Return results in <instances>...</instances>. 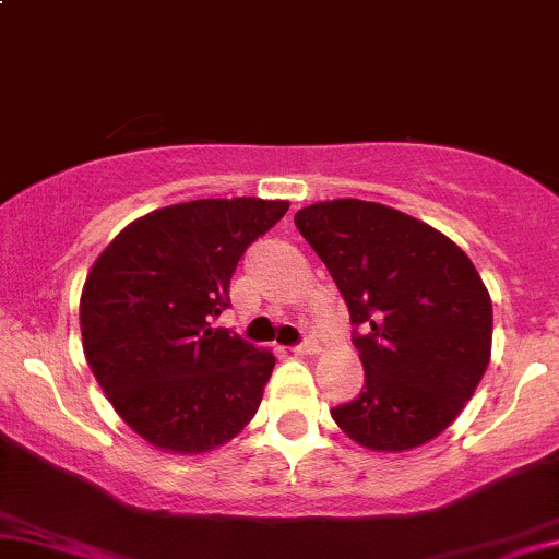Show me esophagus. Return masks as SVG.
I'll list each match as a JSON object with an SVG mask.
<instances>
[{
	"mask_svg": "<svg viewBox=\"0 0 559 559\" xmlns=\"http://www.w3.org/2000/svg\"><path fill=\"white\" fill-rule=\"evenodd\" d=\"M292 352L300 354V357H308V354H316V352H319V343H316L313 337H308V341H302L300 346H295V348H292Z\"/></svg>",
	"mask_w": 559,
	"mask_h": 559,
	"instance_id": "esophagus-1",
	"label": "esophagus"
}]
</instances>
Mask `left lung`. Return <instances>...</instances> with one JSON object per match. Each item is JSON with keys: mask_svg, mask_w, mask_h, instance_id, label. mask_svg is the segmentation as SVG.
I'll list each match as a JSON object with an SVG mask.
<instances>
[{"mask_svg": "<svg viewBox=\"0 0 559 559\" xmlns=\"http://www.w3.org/2000/svg\"><path fill=\"white\" fill-rule=\"evenodd\" d=\"M295 224L365 332H354L365 386L332 419L373 452H408L441 436L492 354V300L467 253L379 202H313Z\"/></svg>", "mask_w": 559, "mask_h": 559, "instance_id": "obj_1", "label": "left lung"}]
</instances>
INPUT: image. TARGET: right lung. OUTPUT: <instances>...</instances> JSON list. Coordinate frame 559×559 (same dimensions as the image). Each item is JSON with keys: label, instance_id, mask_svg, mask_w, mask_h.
Here are the masks:
<instances>
[{"label": "right lung", "instance_id": "add662e5", "mask_svg": "<svg viewBox=\"0 0 559 559\" xmlns=\"http://www.w3.org/2000/svg\"><path fill=\"white\" fill-rule=\"evenodd\" d=\"M286 200H191L138 218L97 257L81 295L83 354L116 414L162 452L202 454L253 419L275 368L213 321L246 248Z\"/></svg>", "mask_w": 559, "mask_h": 559}]
</instances>
